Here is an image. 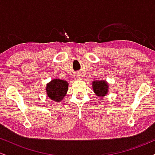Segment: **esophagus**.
<instances>
[{
	"instance_id": "1",
	"label": "esophagus",
	"mask_w": 155,
	"mask_h": 155,
	"mask_svg": "<svg viewBox=\"0 0 155 155\" xmlns=\"http://www.w3.org/2000/svg\"><path fill=\"white\" fill-rule=\"evenodd\" d=\"M76 79H79L81 77V74H76Z\"/></svg>"
}]
</instances>
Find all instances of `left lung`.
<instances>
[{
  "instance_id": "1",
  "label": "left lung",
  "mask_w": 155,
  "mask_h": 155,
  "mask_svg": "<svg viewBox=\"0 0 155 155\" xmlns=\"http://www.w3.org/2000/svg\"><path fill=\"white\" fill-rule=\"evenodd\" d=\"M92 89L98 97H104L108 93V85L104 80H95L92 82Z\"/></svg>"
}]
</instances>
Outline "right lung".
I'll use <instances>...</instances> for the list:
<instances>
[{
  "label": "right lung",
  "instance_id": "add662e5",
  "mask_svg": "<svg viewBox=\"0 0 155 155\" xmlns=\"http://www.w3.org/2000/svg\"><path fill=\"white\" fill-rule=\"evenodd\" d=\"M68 83L65 80L54 79L47 84V94L51 100L60 102L66 95Z\"/></svg>",
  "mask_w": 155,
  "mask_h": 155
}]
</instances>
